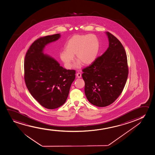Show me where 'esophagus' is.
<instances>
[{"mask_svg": "<svg viewBox=\"0 0 155 155\" xmlns=\"http://www.w3.org/2000/svg\"><path fill=\"white\" fill-rule=\"evenodd\" d=\"M76 76L78 78H81V74L80 72H77L76 74Z\"/></svg>", "mask_w": 155, "mask_h": 155, "instance_id": "esophagus-1", "label": "esophagus"}]
</instances>
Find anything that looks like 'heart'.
I'll list each match as a JSON object with an SVG mask.
<instances>
[{"mask_svg":"<svg viewBox=\"0 0 155 155\" xmlns=\"http://www.w3.org/2000/svg\"><path fill=\"white\" fill-rule=\"evenodd\" d=\"M100 44L98 37L94 34L75 35L71 37L64 45V50L59 54L60 58L67 68H71L74 59L78 61L76 67L83 64L93 63L98 54Z\"/></svg>","mask_w":155,"mask_h":155,"instance_id":"obj_1","label":"heart"}]
</instances>
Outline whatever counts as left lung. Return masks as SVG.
I'll list each match as a JSON object with an SVG mask.
<instances>
[{
    "label": "left lung",
    "instance_id": "8db88e82",
    "mask_svg": "<svg viewBox=\"0 0 155 155\" xmlns=\"http://www.w3.org/2000/svg\"><path fill=\"white\" fill-rule=\"evenodd\" d=\"M109 47L89 66L83 69L84 93L88 101L97 107L107 106L122 93L126 83L128 67L123 45L110 32H106Z\"/></svg>",
    "mask_w": 155,
    "mask_h": 155
}]
</instances>
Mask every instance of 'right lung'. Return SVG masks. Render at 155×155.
Listing matches in <instances>:
<instances>
[{
	"label": "right lung",
	"instance_id": "add662e5",
	"mask_svg": "<svg viewBox=\"0 0 155 155\" xmlns=\"http://www.w3.org/2000/svg\"><path fill=\"white\" fill-rule=\"evenodd\" d=\"M60 37L57 34L37 39L25 58V81L28 91L40 105L49 109L64 104L75 79L76 71L67 70L52 57L44 54L47 45Z\"/></svg>",
	"mask_w": 155,
	"mask_h": 155
}]
</instances>
